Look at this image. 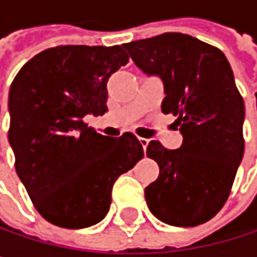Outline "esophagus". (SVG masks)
<instances>
[{"mask_svg":"<svg viewBox=\"0 0 257 257\" xmlns=\"http://www.w3.org/2000/svg\"><path fill=\"white\" fill-rule=\"evenodd\" d=\"M138 140H140V144L143 146V149L146 150L147 146H149V140H147V138H138Z\"/></svg>","mask_w":257,"mask_h":257,"instance_id":"1","label":"esophagus"}]
</instances>
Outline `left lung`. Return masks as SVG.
Masks as SVG:
<instances>
[{"label":"left lung","mask_w":257,"mask_h":257,"mask_svg":"<svg viewBox=\"0 0 257 257\" xmlns=\"http://www.w3.org/2000/svg\"><path fill=\"white\" fill-rule=\"evenodd\" d=\"M134 64L164 83L162 113L177 116V150L150 141L159 177L144 190L149 210L171 226H198L226 202L244 155V101L226 56L195 37L167 32L123 44Z\"/></svg>","instance_id":"left-lung-1"}]
</instances>
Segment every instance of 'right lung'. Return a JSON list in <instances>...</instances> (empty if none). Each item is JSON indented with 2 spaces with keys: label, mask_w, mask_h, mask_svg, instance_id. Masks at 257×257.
I'll list each match as a JSON object with an SVG mask.
<instances>
[{
  "label": "right lung",
  "mask_w": 257,
  "mask_h": 257,
  "mask_svg": "<svg viewBox=\"0 0 257 257\" xmlns=\"http://www.w3.org/2000/svg\"><path fill=\"white\" fill-rule=\"evenodd\" d=\"M128 61L120 46H59L35 55L12 83L16 173L37 211L56 226L101 222L114 181L144 156L131 132L105 137L83 120L107 111V81Z\"/></svg>",
  "instance_id": "right-lung-1"
}]
</instances>
